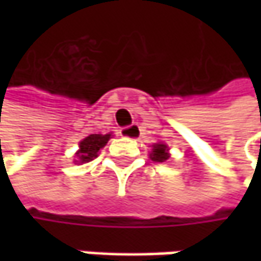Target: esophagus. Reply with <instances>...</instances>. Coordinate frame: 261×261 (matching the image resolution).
I'll list each match as a JSON object with an SVG mask.
<instances>
[{
  "mask_svg": "<svg viewBox=\"0 0 261 261\" xmlns=\"http://www.w3.org/2000/svg\"><path fill=\"white\" fill-rule=\"evenodd\" d=\"M120 135L127 139H138L141 135V129L138 125H130L120 129Z\"/></svg>",
  "mask_w": 261,
  "mask_h": 261,
  "instance_id": "obj_1",
  "label": "esophagus"
}]
</instances>
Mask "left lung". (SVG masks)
<instances>
[{"label": "left lung", "instance_id": "8db88e82", "mask_svg": "<svg viewBox=\"0 0 261 261\" xmlns=\"http://www.w3.org/2000/svg\"><path fill=\"white\" fill-rule=\"evenodd\" d=\"M168 148L164 144H155L152 148V152H151V160L156 161V163H164L166 160H168Z\"/></svg>", "mask_w": 261, "mask_h": 261}]
</instances>
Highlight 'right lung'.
I'll use <instances>...</instances> for the list:
<instances>
[{
    "instance_id": "1",
    "label": "right lung",
    "mask_w": 261,
    "mask_h": 261,
    "mask_svg": "<svg viewBox=\"0 0 261 261\" xmlns=\"http://www.w3.org/2000/svg\"><path fill=\"white\" fill-rule=\"evenodd\" d=\"M110 139V134L107 135H100V134H93L87 136L84 141L80 142V151L76 152L75 163H90L94 160L98 151L107 144Z\"/></svg>"
}]
</instances>
